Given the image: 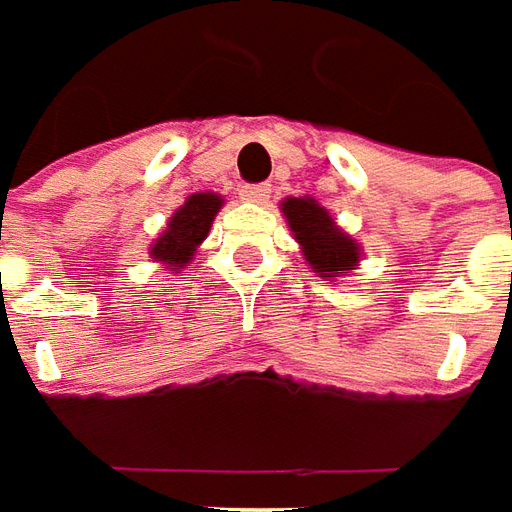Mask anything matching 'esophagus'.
I'll return each mask as SVG.
<instances>
[{
    "label": "esophagus",
    "mask_w": 512,
    "mask_h": 512,
    "mask_svg": "<svg viewBox=\"0 0 512 512\" xmlns=\"http://www.w3.org/2000/svg\"><path fill=\"white\" fill-rule=\"evenodd\" d=\"M239 195H242V201H250V204H264L270 198V184H245Z\"/></svg>",
    "instance_id": "34e87169"
}]
</instances>
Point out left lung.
Segmentation results:
<instances>
[{
    "mask_svg": "<svg viewBox=\"0 0 512 512\" xmlns=\"http://www.w3.org/2000/svg\"><path fill=\"white\" fill-rule=\"evenodd\" d=\"M284 215L295 239L303 245V256L322 278H333L342 270H353L358 262V245L342 234L333 217L311 198H286Z\"/></svg>",
    "mask_w": 512,
    "mask_h": 512,
    "instance_id": "1",
    "label": "left lung"
}]
</instances>
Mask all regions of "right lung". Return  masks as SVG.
I'll return each instance as SVG.
<instances>
[{
    "mask_svg": "<svg viewBox=\"0 0 512 512\" xmlns=\"http://www.w3.org/2000/svg\"><path fill=\"white\" fill-rule=\"evenodd\" d=\"M220 206H223V198L212 195V192H195V195H190L179 212L170 217L168 231L154 242L151 256L157 262L170 264L173 270L187 267V262L192 259V250L204 242Z\"/></svg>",
    "mask_w": 512,
    "mask_h": 512,
    "instance_id": "1",
    "label": "right lung"
}]
</instances>
